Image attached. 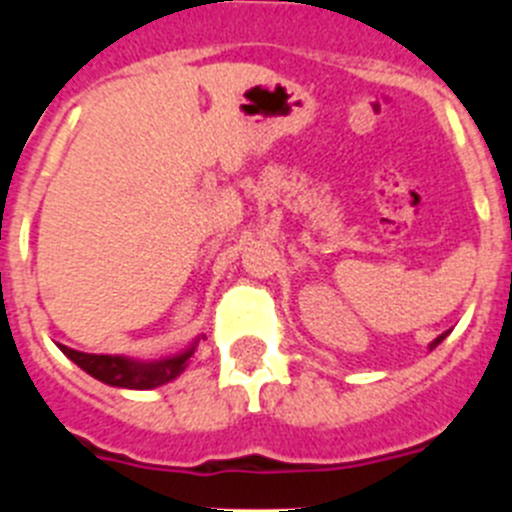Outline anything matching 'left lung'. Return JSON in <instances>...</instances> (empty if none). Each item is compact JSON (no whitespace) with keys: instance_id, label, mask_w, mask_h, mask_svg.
Segmentation results:
<instances>
[{"instance_id":"1","label":"left lung","mask_w":512,"mask_h":512,"mask_svg":"<svg viewBox=\"0 0 512 512\" xmlns=\"http://www.w3.org/2000/svg\"><path fill=\"white\" fill-rule=\"evenodd\" d=\"M449 333H451V330H446V333H441V336H438V338H433V341H431V343H428V348H431V351H433V348H436V346H438V343H441V341H443V338L449 336Z\"/></svg>"}]
</instances>
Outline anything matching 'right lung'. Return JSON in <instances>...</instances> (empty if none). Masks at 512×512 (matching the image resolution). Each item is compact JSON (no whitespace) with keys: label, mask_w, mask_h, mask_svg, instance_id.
<instances>
[{"label":"right lung","mask_w":512,"mask_h":512,"mask_svg":"<svg viewBox=\"0 0 512 512\" xmlns=\"http://www.w3.org/2000/svg\"><path fill=\"white\" fill-rule=\"evenodd\" d=\"M200 338L205 336H197L179 354L164 356V359H133V356L122 354H84V351L61 346V343H58V348L76 366H81L89 377L110 384V387H122V390H156V387L169 384L171 379H176L187 369V361L192 359Z\"/></svg>","instance_id":"obj_1"}]
</instances>
